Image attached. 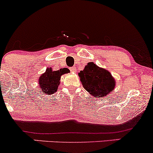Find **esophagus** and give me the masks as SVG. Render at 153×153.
Here are the masks:
<instances>
[{
    "instance_id": "1",
    "label": "esophagus",
    "mask_w": 153,
    "mask_h": 153,
    "mask_svg": "<svg viewBox=\"0 0 153 153\" xmlns=\"http://www.w3.org/2000/svg\"><path fill=\"white\" fill-rule=\"evenodd\" d=\"M76 67H71V68H70V71L72 72V73H74V72L76 71Z\"/></svg>"
}]
</instances>
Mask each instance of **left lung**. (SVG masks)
I'll use <instances>...</instances> for the list:
<instances>
[{
  "mask_svg": "<svg viewBox=\"0 0 153 153\" xmlns=\"http://www.w3.org/2000/svg\"><path fill=\"white\" fill-rule=\"evenodd\" d=\"M85 89L94 98L104 97L112 92L116 81L109 71L100 68L94 62H88L84 70L79 73Z\"/></svg>",
  "mask_w": 153,
  "mask_h": 153,
  "instance_id": "8db88e82",
  "label": "left lung"
}]
</instances>
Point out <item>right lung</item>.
Segmentation results:
<instances>
[{
    "instance_id": "1",
    "label": "right lung",
    "mask_w": 153,
    "mask_h": 153,
    "mask_svg": "<svg viewBox=\"0 0 153 153\" xmlns=\"http://www.w3.org/2000/svg\"><path fill=\"white\" fill-rule=\"evenodd\" d=\"M65 73H68V68H66L58 71H53L51 68H47L45 73L40 76L39 79L40 93L51 95L56 92L59 85L60 76Z\"/></svg>"
}]
</instances>
